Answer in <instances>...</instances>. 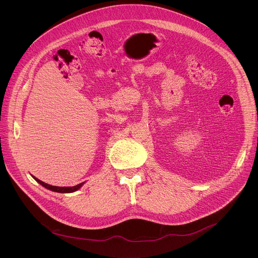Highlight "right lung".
Listing matches in <instances>:
<instances>
[{
  "label": "right lung",
  "mask_w": 258,
  "mask_h": 258,
  "mask_svg": "<svg viewBox=\"0 0 258 258\" xmlns=\"http://www.w3.org/2000/svg\"><path fill=\"white\" fill-rule=\"evenodd\" d=\"M33 178H34L36 181H38L39 183H41V185H42L43 187H45V188H47V189H49V190H51V191L58 192V193H71V192H75V191L79 190V189L84 185V182H81V183H79V185L73 186V187H56V186L48 185V183L42 181L41 179L36 178V177H34V176H33Z\"/></svg>",
  "instance_id": "obj_1"
}]
</instances>
